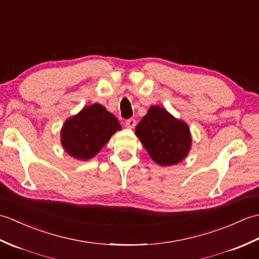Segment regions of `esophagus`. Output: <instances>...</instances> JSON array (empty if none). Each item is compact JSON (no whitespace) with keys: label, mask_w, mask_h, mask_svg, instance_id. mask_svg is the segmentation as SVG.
<instances>
[{"label":"esophagus","mask_w":259,"mask_h":259,"mask_svg":"<svg viewBox=\"0 0 259 259\" xmlns=\"http://www.w3.org/2000/svg\"><path fill=\"white\" fill-rule=\"evenodd\" d=\"M125 126L126 128H129V129H134L135 126H136V120L135 119H128L125 121Z\"/></svg>","instance_id":"34e87169"}]
</instances>
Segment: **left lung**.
<instances>
[{
    "label": "left lung",
    "mask_w": 259,
    "mask_h": 259,
    "mask_svg": "<svg viewBox=\"0 0 259 259\" xmlns=\"http://www.w3.org/2000/svg\"><path fill=\"white\" fill-rule=\"evenodd\" d=\"M136 135L152 160L162 167L183 161L191 148L188 124L159 106L149 108L137 124Z\"/></svg>",
    "instance_id": "1"
}]
</instances>
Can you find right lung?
I'll list each match as a JSON object with an SVG mask.
<instances>
[{
    "label": "right lung",
    "mask_w": 259,
    "mask_h": 259,
    "mask_svg": "<svg viewBox=\"0 0 259 259\" xmlns=\"http://www.w3.org/2000/svg\"><path fill=\"white\" fill-rule=\"evenodd\" d=\"M118 130H121V125L117 118L101 104L95 103L65 120L61 129V145L71 157L89 160Z\"/></svg>",
    "instance_id": "add662e5"
}]
</instances>
